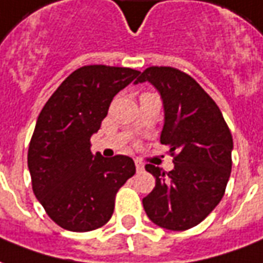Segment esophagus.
Wrapping results in <instances>:
<instances>
[{"mask_svg":"<svg viewBox=\"0 0 263 263\" xmlns=\"http://www.w3.org/2000/svg\"><path fill=\"white\" fill-rule=\"evenodd\" d=\"M134 162H136V170H137V172H141L143 170H144V165H143V162H141V161L136 160Z\"/></svg>","mask_w":263,"mask_h":263,"instance_id":"1","label":"esophagus"}]
</instances>
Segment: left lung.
<instances>
[{"instance_id":"obj_1","label":"left lung","mask_w":263,"mask_h":263,"mask_svg":"<svg viewBox=\"0 0 263 263\" xmlns=\"http://www.w3.org/2000/svg\"><path fill=\"white\" fill-rule=\"evenodd\" d=\"M150 82L164 106L161 144L170 145L174 170L147 164L155 187L143 199L151 221L162 229H192L213 212L231 172L233 137L220 109L192 77L172 67H148L136 80Z\"/></svg>"}]
</instances>
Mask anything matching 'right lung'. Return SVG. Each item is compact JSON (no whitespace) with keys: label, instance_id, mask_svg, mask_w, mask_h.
Listing matches in <instances>:
<instances>
[{"label":"right lung","instance_id":"add662e5","mask_svg":"<svg viewBox=\"0 0 263 263\" xmlns=\"http://www.w3.org/2000/svg\"><path fill=\"white\" fill-rule=\"evenodd\" d=\"M140 71L85 66L71 72L42 109L28 151L36 199L61 229L85 233L108 223L115 196L136 174L127 155L91 151L109 105Z\"/></svg>","mask_w":263,"mask_h":263}]
</instances>
